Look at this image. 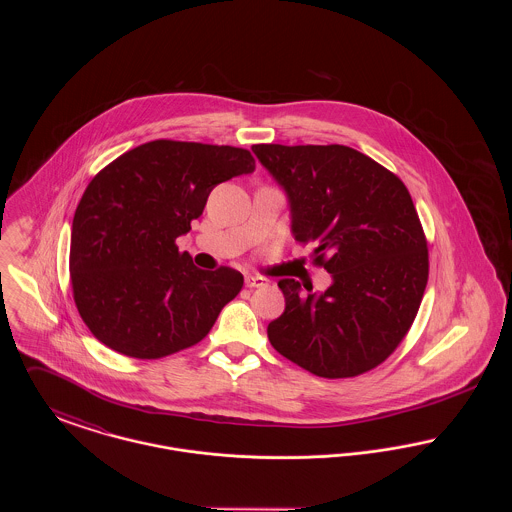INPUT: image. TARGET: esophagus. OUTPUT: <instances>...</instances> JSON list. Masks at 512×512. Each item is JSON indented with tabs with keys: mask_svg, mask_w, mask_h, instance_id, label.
<instances>
[{
	"mask_svg": "<svg viewBox=\"0 0 512 512\" xmlns=\"http://www.w3.org/2000/svg\"><path fill=\"white\" fill-rule=\"evenodd\" d=\"M267 278L263 276H245V286L247 288H261V286H267Z\"/></svg>",
	"mask_w": 512,
	"mask_h": 512,
	"instance_id": "obj_1",
	"label": "esophagus"
}]
</instances>
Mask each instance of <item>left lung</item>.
Instances as JSON below:
<instances>
[{"mask_svg": "<svg viewBox=\"0 0 512 512\" xmlns=\"http://www.w3.org/2000/svg\"><path fill=\"white\" fill-rule=\"evenodd\" d=\"M284 186L292 232L315 247L332 286L293 278L286 311L268 324L272 347L320 378H353L382 365L407 336L428 284V242L403 180L353 147H251Z\"/></svg>", "mask_w": 512, "mask_h": 512, "instance_id": "1", "label": "left lung"}]
</instances>
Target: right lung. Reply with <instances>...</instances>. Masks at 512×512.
Returning <instances> with one entry per match:
<instances>
[{
    "mask_svg": "<svg viewBox=\"0 0 512 512\" xmlns=\"http://www.w3.org/2000/svg\"><path fill=\"white\" fill-rule=\"evenodd\" d=\"M253 171L242 147L153 140L92 178L74 213L69 272L74 305L103 345L161 359L209 334L244 276L195 267L176 238L217 184Z\"/></svg>",
    "mask_w": 512,
    "mask_h": 512,
    "instance_id": "right-lung-1",
    "label": "right lung"
}]
</instances>
